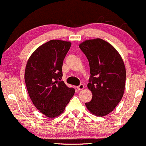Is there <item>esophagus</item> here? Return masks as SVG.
Listing matches in <instances>:
<instances>
[{
  "label": "esophagus",
  "mask_w": 146,
  "mask_h": 146,
  "mask_svg": "<svg viewBox=\"0 0 146 146\" xmlns=\"http://www.w3.org/2000/svg\"><path fill=\"white\" fill-rule=\"evenodd\" d=\"M84 86L83 84H80V85H79L78 86H77V89L79 90L84 89Z\"/></svg>",
  "instance_id": "obj_1"
}]
</instances>
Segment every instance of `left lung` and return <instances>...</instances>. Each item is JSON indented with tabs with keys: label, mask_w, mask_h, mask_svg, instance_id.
I'll return each instance as SVG.
<instances>
[{
	"label": "left lung",
	"mask_w": 146,
	"mask_h": 146,
	"mask_svg": "<svg viewBox=\"0 0 146 146\" xmlns=\"http://www.w3.org/2000/svg\"><path fill=\"white\" fill-rule=\"evenodd\" d=\"M90 66L88 89L91 101L85 104L93 115L103 117L115 109L125 89V68L119 53L100 38L88 40L79 45Z\"/></svg>",
	"instance_id": "obj_1"
}]
</instances>
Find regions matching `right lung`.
<instances>
[{
	"label": "right lung",
	"mask_w": 146,
	"mask_h": 146,
	"mask_svg": "<svg viewBox=\"0 0 146 146\" xmlns=\"http://www.w3.org/2000/svg\"><path fill=\"white\" fill-rule=\"evenodd\" d=\"M71 46L70 42L52 40L37 48L27 63L25 80L30 98L49 118L62 113L75 93L61 81L63 61Z\"/></svg>",
	"instance_id": "1"
}]
</instances>
